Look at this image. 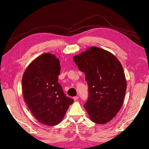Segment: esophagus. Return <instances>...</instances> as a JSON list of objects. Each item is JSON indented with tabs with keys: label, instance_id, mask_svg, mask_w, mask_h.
Here are the masks:
<instances>
[{
	"label": "esophagus",
	"instance_id": "34e87169",
	"mask_svg": "<svg viewBox=\"0 0 149 149\" xmlns=\"http://www.w3.org/2000/svg\"><path fill=\"white\" fill-rule=\"evenodd\" d=\"M73 99H74V101H76V100H78V99H79V97H77V96L74 97H73Z\"/></svg>",
	"mask_w": 149,
	"mask_h": 149
}]
</instances>
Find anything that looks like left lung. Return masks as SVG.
I'll return each instance as SVG.
<instances>
[{"label":"left lung","instance_id":"obj_1","mask_svg":"<svg viewBox=\"0 0 149 149\" xmlns=\"http://www.w3.org/2000/svg\"><path fill=\"white\" fill-rule=\"evenodd\" d=\"M73 60L85 73L89 96L84 105L90 119L98 124L110 121L120 110L127 81L122 64L110 52L92 47Z\"/></svg>","mask_w":149,"mask_h":149}]
</instances>
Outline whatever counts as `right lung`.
I'll list each match as a JSON object with an SVG mask.
<instances>
[{
  "label": "right lung",
  "instance_id": "1",
  "mask_svg": "<svg viewBox=\"0 0 149 149\" xmlns=\"http://www.w3.org/2000/svg\"><path fill=\"white\" fill-rule=\"evenodd\" d=\"M59 59L45 53L27 67L22 78L24 101L35 118L43 125L60 123L73 99L66 97L58 82Z\"/></svg>",
  "mask_w": 149,
  "mask_h": 149
}]
</instances>
